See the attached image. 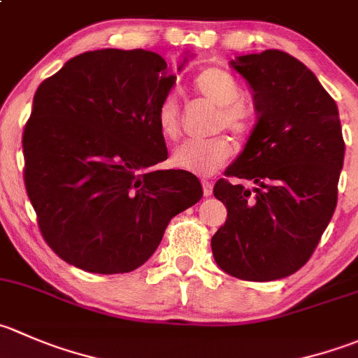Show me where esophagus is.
Returning <instances> with one entry per match:
<instances>
[{
    "instance_id": "esophagus-1",
    "label": "esophagus",
    "mask_w": 358,
    "mask_h": 358,
    "mask_svg": "<svg viewBox=\"0 0 358 358\" xmlns=\"http://www.w3.org/2000/svg\"><path fill=\"white\" fill-rule=\"evenodd\" d=\"M203 192H204V196L210 197L211 194H213V183L208 182V180H203Z\"/></svg>"
}]
</instances>
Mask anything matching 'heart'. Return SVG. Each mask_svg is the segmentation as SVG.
I'll use <instances>...</instances> for the list:
<instances>
[{"label": "heart", "mask_w": 358, "mask_h": 358, "mask_svg": "<svg viewBox=\"0 0 358 358\" xmlns=\"http://www.w3.org/2000/svg\"><path fill=\"white\" fill-rule=\"evenodd\" d=\"M194 89L218 106L217 124L238 136L250 133L255 120L252 103L241 98V85L222 68H206L194 78ZM159 131L168 140L180 133V103L176 92H168L157 106ZM232 155L229 138L215 136L210 140H187L173 150L171 164L196 175H211Z\"/></svg>", "instance_id": "b5f03b06"}]
</instances>
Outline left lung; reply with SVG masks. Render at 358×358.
Listing matches in <instances>:
<instances>
[{"label": "left lung", "mask_w": 358, "mask_h": 358, "mask_svg": "<svg viewBox=\"0 0 358 358\" xmlns=\"http://www.w3.org/2000/svg\"><path fill=\"white\" fill-rule=\"evenodd\" d=\"M252 89L257 124L213 194L227 220L211 238L222 271L248 282L294 275L310 260L338 203L345 159L339 112L315 73L282 50L231 61Z\"/></svg>", "instance_id": "8db88e82"}]
</instances>
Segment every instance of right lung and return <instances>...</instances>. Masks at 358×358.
<instances>
[{"label":"right lung","instance_id":"right-lung-1","mask_svg":"<svg viewBox=\"0 0 358 358\" xmlns=\"http://www.w3.org/2000/svg\"><path fill=\"white\" fill-rule=\"evenodd\" d=\"M175 80L155 52L101 48L69 59L36 89L24 182L45 241L71 266L134 271L169 220L203 197L196 175L154 168L168 159L157 106Z\"/></svg>","mask_w":358,"mask_h":358}]
</instances>
